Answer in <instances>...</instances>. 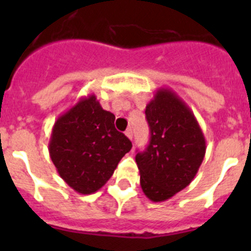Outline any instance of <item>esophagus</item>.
Returning a JSON list of instances; mask_svg holds the SVG:
<instances>
[{
  "instance_id": "1",
  "label": "esophagus",
  "mask_w": 251,
  "mask_h": 251,
  "mask_svg": "<svg viewBox=\"0 0 251 251\" xmlns=\"http://www.w3.org/2000/svg\"><path fill=\"white\" fill-rule=\"evenodd\" d=\"M126 136H127L128 138L130 139V141H132V139H133V130L130 129V128H129V129L126 130Z\"/></svg>"
}]
</instances>
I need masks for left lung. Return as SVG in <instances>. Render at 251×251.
Listing matches in <instances>:
<instances>
[{"label": "left lung", "mask_w": 251, "mask_h": 251, "mask_svg": "<svg viewBox=\"0 0 251 251\" xmlns=\"http://www.w3.org/2000/svg\"><path fill=\"white\" fill-rule=\"evenodd\" d=\"M150 145L136 156L142 191L162 202L191 183L206 152L202 129L190 106L174 90L159 88L146 106Z\"/></svg>", "instance_id": "8db88e82"}]
</instances>
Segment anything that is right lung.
Instances as JSON below:
<instances>
[{
  "label": "right lung",
  "mask_w": 251,
  "mask_h": 251,
  "mask_svg": "<svg viewBox=\"0 0 251 251\" xmlns=\"http://www.w3.org/2000/svg\"><path fill=\"white\" fill-rule=\"evenodd\" d=\"M95 94L80 98L55 122L49 153L57 174L80 195L100 190L114 174L132 142L114 127Z\"/></svg>",
  "instance_id": "1"
}]
</instances>
